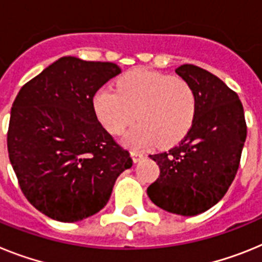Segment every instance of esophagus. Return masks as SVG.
<instances>
[{
    "label": "esophagus",
    "instance_id": "esophagus-1",
    "mask_svg": "<svg viewBox=\"0 0 262 262\" xmlns=\"http://www.w3.org/2000/svg\"><path fill=\"white\" fill-rule=\"evenodd\" d=\"M130 156H132V159H133V162H134V163H136V162H140L141 159L144 158V154H142V153H138V151H132Z\"/></svg>",
    "mask_w": 262,
    "mask_h": 262
}]
</instances>
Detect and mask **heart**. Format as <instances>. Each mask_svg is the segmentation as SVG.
Instances as JSON below:
<instances>
[{
    "instance_id": "heart-1",
    "label": "heart",
    "mask_w": 262,
    "mask_h": 262,
    "mask_svg": "<svg viewBox=\"0 0 262 262\" xmlns=\"http://www.w3.org/2000/svg\"><path fill=\"white\" fill-rule=\"evenodd\" d=\"M93 108L104 128L120 134L140 118L122 138L126 146L144 149L158 142L171 146L190 132L196 115L194 88L169 74L137 68L117 81V90L100 88Z\"/></svg>"
}]
</instances>
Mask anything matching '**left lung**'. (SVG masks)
I'll list each match as a JSON object with an SVG mask.
<instances>
[{"label":"left lung","mask_w":262,"mask_h":262,"mask_svg":"<svg viewBox=\"0 0 262 262\" xmlns=\"http://www.w3.org/2000/svg\"><path fill=\"white\" fill-rule=\"evenodd\" d=\"M175 72L194 88L196 115L179 145L150 156L159 177L147 195L167 212L195 216L215 206L235 179L247 124L237 93L219 77L194 64Z\"/></svg>","instance_id":"8db88e82"}]
</instances>
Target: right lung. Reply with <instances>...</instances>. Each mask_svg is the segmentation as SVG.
<instances>
[{"instance_id":"right-lung-1","label":"right lung","mask_w":262,"mask_h":262,"mask_svg":"<svg viewBox=\"0 0 262 262\" xmlns=\"http://www.w3.org/2000/svg\"><path fill=\"white\" fill-rule=\"evenodd\" d=\"M120 72L115 63L63 56L15 97L9 159L26 199L51 219L74 223L97 213L133 165L93 108L95 93Z\"/></svg>"}]
</instances>
